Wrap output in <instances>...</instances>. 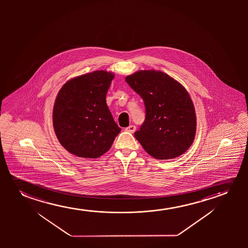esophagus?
I'll list each match as a JSON object with an SVG mask.
<instances>
[{"label": "esophagus", "instance_id": "1", "mask_svg": "<svg viewBox=\"0 0 248 248\" xmlns=\"http://www.w3.org/2000/svg\"><path fill=\"white\" fill-rule=\"evenodd\" d=\"M125 130L129 133H134L136 131V126L129 125V127H127V128H126Z\"/></svg>", "mask_w": 248, "mask_h": 248}]
</instances>
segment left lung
I'll return each instance as SVG.
<instances>
[{
	"label": "left lung",
	"mask_w": 248,
	"mask_h": 248,
	"mask_svg": "<svg viewBox=\"0 0 248 248\" xmlns=\"http://www.w3.org/2000/svg\"><path fill=\"white\" fill-rule=\"evenodd\" d=\"M125 80L139 94L146 119L135 137L154 158L172 159L192 145L197 129L193 102L183 85L165 73L140 70Z\"/></svg>",
	"instance_id": "1"
}]
</instances>
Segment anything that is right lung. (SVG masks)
Masks as SVG:
<instances>
[{"label":"right lung","instance_id":"obj_1","mask_svg":"<svg viewBox=\"0 0 248 248\" xmlns=\"http://www.w3.org/2000/svg\"><path fill=\"white\" fill-rule=\"evenodd\" d=\"M114 75L105 70L88 73L66 82L55 100V134L68 153L97 158L112 146L121 131L106 102Z\"/></svg>","mask_w":248,"mask_h":248}]
</instances>
